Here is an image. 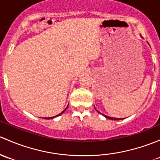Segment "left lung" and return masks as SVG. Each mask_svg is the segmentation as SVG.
Returning <instances> with one entry per match:
<instances>
[{
  "label": "left lung",
  "mask_w": 160,
  "mask_h": 160,
  "mask_svg": "<svg viewBox=\"0 0 160 160\" xmlns=\"http://www.w3.org/2000/svg\"><path fill=\"white\" fill-rule=\"evenodd\" d=\"M97 112H99L98 111V110H97ZM100 113V112H99ZM102 114V113H101ZM102 116H105V118H108V119H111V120H121V119H122V118H113V117H110V116H105V115H103L102 114Z\"/></svg>",
  "instance_id": "1"
}]
</instances>
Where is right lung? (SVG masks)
I'll use <instances>...</instances> for the list:
<instances>
[{
	"mask_svg": "<svg viewBox=\"0 0 160 160\" xmlns=\"http://www.w3.org/2000/svg\"><path fill=\"white\" fill-rule=\"evenodd\" d=\"M68 106H67V107H66V108H65V110H64V111H62V112H61V113H60V114L57 115V116H53V117H50V118H45V119H52V118H55V117H58V116H61V115H62V113H63V112H65V110H66V109H67V108H68Z\"/></svg>",
	"mask_w": 160,
	"mask_h": 160,
	"instance_id": "add662e5",
	"label": "right lung"
}]
</instances>
